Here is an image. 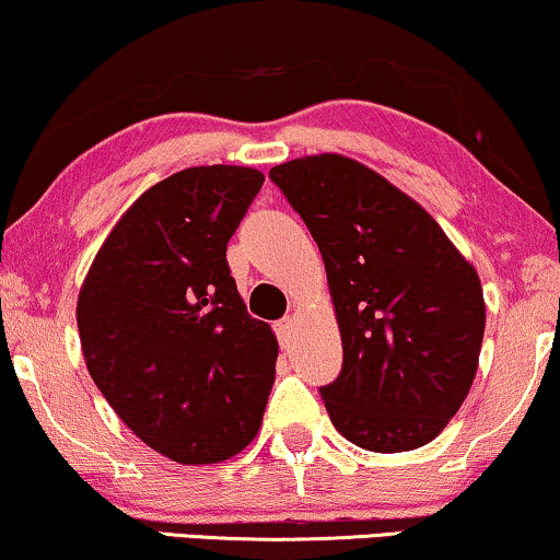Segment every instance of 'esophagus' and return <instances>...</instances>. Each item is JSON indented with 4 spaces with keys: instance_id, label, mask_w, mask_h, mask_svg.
<instances>
[{
    "instance_id": "1",
    "label": "esophagus",
    "mask_w": 560,
    "mask_h": 560,
    "mask_svg": "<svg viewBox=\"0 0 560 560\" xmlns=\"http://www.w3.org/2000/svg\"><path fill=\"white\" fill-rule=\"evenodd\" d=\"M292 317H284V320H279L273 325V330H276V336H279V343L281 346H287L289 343V336H292Z\"/></svg>"
}]
</instances>
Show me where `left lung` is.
Returning a JSON list of instances; mask_svg holds the SVG:
<instances>
[{
  "instance_id": "obj_1",
  "label": "left lung",
  "mask_w": 560,
  "mask_h": 560,
  "mask_svg": "<svg viewBox=\"0 0 560 560\" xmlns=\"http://www.w3.org/2000/svg\"><path fill=\"white\" fill-rule=\"evenodd\" d=\"M320 247L343 370L320 387L341 434L370 452L429 444L478 372V271L421 203L362 162L313 154L268 173Z\"/></svg>"
}]
</instances>
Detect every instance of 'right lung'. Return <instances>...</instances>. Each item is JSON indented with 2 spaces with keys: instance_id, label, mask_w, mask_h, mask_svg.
<instances>
[{
  "instance_id": "obj_1",
  "label": "right lung",
  "mask_w": 560,
  "mask_h": 560,
  "mask_svg": "<svg viewBox=\"0 0 560 560\" xmlns=\"http://www.w3.org/2000/svg\"><path fill=\"white\" fill-rule=\"evenodd\" d=\"M264 180L237 165L160 180L105 237L77 300L90 377L147 447L180 465L235 457L264 421L279 341L247 315L228 266Z\"/></svg>"
}]
</instances>
